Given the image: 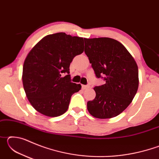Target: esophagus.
I'll return each instance as SVG.
<instances>
[{
  "mask_svg": "<svg viewBox=\"0 0 159 159\" xmlns=\"http://www.w3.org/2000/svg\"><path fill=\"white\" fill-rule=\"evenodd\" d=\"M90 88L89 85H82V89H83V90L88 89V88Z\"/></svg>",
  "mask_w": 159,
  "mask_h": 159,
  "instance_id": "34e87169",
  "label": "esophagus"
}]
</instances>
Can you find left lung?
Masks as SVG:
<instances>
[{"label":"left lung","instance_id":"obj_1","mask_svg":"<svg viewBox=\"0 0 159 159\" xmlns=\"http://www.w3.org/2000/svg\"><path fill=\"white\" fill-rule=\"evenodd\" d=\"M85 53L96 76L105 83L95 86L96 96L88 101V111L104 119L116 116L129 106L139 86L138 67L124 45L110 38L85 39Z\"/></svg>","mask_w":159,"mask_h":159}]
</instances>
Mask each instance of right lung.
Returning a JSON list of instances; mask_svg holds the SVG:
<instances>
[{"mask_svg": "<svg viewBox=\"0 0 159 159\" xmlns=\"http://www.w3.org/2000/svg\"><path fill=\"white\" fill-rule=\"evenodd\" d=\"M83 51V38L63 32L43 37L29 51L23 65L22 83L28 100L37 111L57 117L67 111L71 95L81 88L70 81L69 66ZM64 73L67 74L62 77Z\"/></svg>", "mask_w": 159, "mask_h": 159, "instance_id": "obj_1", "label": "right lung"}]
</instances>
